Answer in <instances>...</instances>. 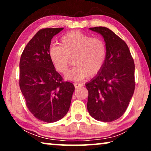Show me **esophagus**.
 Segmentation results:
<instances>
[{
  "mask_svg": "<svg viewBox=\"0 0 151 151\" xmlns=\"http://www.w3.org/2000/svg\"><path fill=\"white\" fill-rule=\"evenodd\" d=\"M83 86V84H80V83H74V86H75L76 88L80 87V86Z\"/></svg>",
  "mask_w": 151,
  "mask_h": 151,
  "instance_id": "34e87169",
  "label": "esophagus"
}]
</instances>
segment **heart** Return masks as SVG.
I'll use <instances>...</instances> for the list:
<instances>
[{
  "label": "heart",
  "instance_id": "b5f03b06",
  "mask_svg": "<svg viewBox=\"0 0 151 151\" xmlns=\"http://www.w3.org/2000/svg\"><path fill=\"white\" fill-rule=\"evenodd\" d=\"M49 55L55 70L62 74L67 73L73 59L75 67L68 72L66 79L79 81L101 71L106 60V46L102 38L71 32L62 37L60 45L50 47Z\"/></svg>",
  "mask_w": 151,
  "mask_h": 151
}]
</instances>
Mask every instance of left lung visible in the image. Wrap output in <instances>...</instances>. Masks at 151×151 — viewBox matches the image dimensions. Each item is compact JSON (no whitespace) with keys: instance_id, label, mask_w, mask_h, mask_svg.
Segmentation results:
<instances>
[{"instance_id":"8db88e82","label":"left lung","mask_w":151,"mask_h":151,"mask_svg":"<svg viewBox=\"0 0 151 151\" xmlns=\"http://www.w3.org/2000/svg\"><path fill=\"white\" fill-rule=\"evenodd\" d=\"M100 34L106 46V57L101 71L86 84L87 109L98 121L111 122L125 113L135 90V64L122 39L104 27L89 28Z\"/></svg>"}]
</instances>
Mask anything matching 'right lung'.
I'll return each mask as SVG.
<instances>
[{
    "mask_svg": "<svg viewBox=\"0 0 151 151\" xmlns=\"http://www.w3.org/2000/svg\"><path fill=\"white\" fill-rule=\"evenodd\" d=\"M63 28L41 29L20 60L19 85L29 111L39 120L55 122L69 111L75 89L55 71L49 55L51 40Z\"/></svg>",
    "mask_w": 151,
    "mask_h": 151,
    "instance_id": "right-lung-1",
    "label": "right lung"
}]
</instances>
